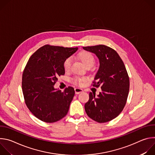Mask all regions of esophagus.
<instances>
[{"label":"esophagus","instance_id":"34e87169","mask_svg":"<svg viewBox=\"0 0 155 155\" xmlns=\"http://www.w3.org/2000/svg\"><path fill=\"white\" fill-rule=\"evenodd\" d=\"M75 94H78L81 93L83 92V90L81 89V88H79V87H75Z\"/></svg>","mask_w":155,"mask_h":155}]
</instances>
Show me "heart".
I'll use <instances>...</instances> for the list:
<instances>
[{"mask_svg": "<svg viewBox=\"0 0 155 155\" xmlns=\"http://www.w3.org/2000/svg\"><path fill=\"white\" fill-rule=\"evenodd\" d=\"M78 56L83 62V64L86 66V67H92L94 63V58L93 55L87 51H82L79 54ZM71 62L72 59L71 58H68L66 59L63 63V67L65 71H68L71 68ZM85 78H80L77 77L75 78L74 80V83H78L80 84H82L84 81H86Z\"/></svg>", "mask_w": 155, "mask_h": 155, "instance_id": "obj_1", "label": "heart"}]
</instances>
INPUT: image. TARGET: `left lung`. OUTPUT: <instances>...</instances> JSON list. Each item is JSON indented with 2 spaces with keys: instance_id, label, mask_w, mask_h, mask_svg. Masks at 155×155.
I'll return each mask as SVG.
<instances>
[{
  "instance_id": "left-lung-1",
  "label": "left lung",
  "mask_w": 155,
  "mask_h": 155,
  "mask_svg": "<svg viewBox=\"0 0 155 155\" xmlns=\"http://www.w3.org/2000/svg\"><path fill=\"white\" fill-rule=\"evenodd\" d=\"M83 48L94 53L99 61V68L93 86L101 87V92L90 93L85 104L86 114L98 123L115 118L124 108L129 90V78L124 64L114 49L103 45Z\"/></svg>"
}]
</instances>
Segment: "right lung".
Returning <instances> with one entry per match:
<instances>
[{"label": "right lung", "mask_w": 155, "mask_h": 155, "mask_svg": "<svg viewBox=\"0 0 155 155\" xmlns=\"http://www.w3.org/2000/svg\"><path fill=\"white\" fill-rule=\"evenodd\" d=\"M78 48L45 45L29 58L22 77V90L31 113L46 123L56 122L67 115L75 90L69 86L62 92L54 87L64 75V61Z\"/></svg>", "instance_id": "right-lung-1"}]
</instances>
